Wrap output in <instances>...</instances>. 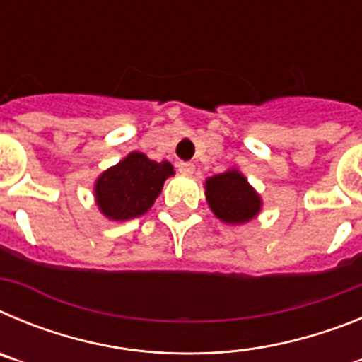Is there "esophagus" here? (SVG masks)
Instances as JSON below:
<instances>
[{"label": "esophagus", "instance_id": "esophagus-1", "mask_svg": "<svg viewBox=\"0 0 362 362\" xmlns=\"http://www.w3.org/2000/svg\"><path fill=\"white\" fill-rule=\"evenodd\" d=\"M177 170L181 175H192L194 174V170H196V166L192 165V163L181 161V163H177Z\"/></svg>", "mask_w": 362, "mask_h": 362}]
</instances>
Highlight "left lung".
<instances>
[{"instance_id": "left-lung-1", "label": "left lung", "mask_w": 362, "mask_h": 362, "mask_svg": "<svg viewBox=\"0 0 362 362\" xmlns=\"http://www.w3.org/2000/svg\"><path fill=\"white\" fill-rule=\"evenodd\" d=\"M204 196L214 216L226 225H245L263 209L257 190L238 168H228L206 179Z\"/></svg>"}]
</instances>
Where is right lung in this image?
I'll list each match as a JSON object with an SVG mask.
<instances>
[{"mask_svg": "<svg viewBox=\"0 0 362 362\" xmlns=\"http://www.w3.org/2000/svg\"><path fill=\"white\" fill-rule=\"evenodd\" d=\"M174 174V166L168 161L158 163L143 152H130L95 179V204L110 221L139 217L152 209L165 181Z\"/></svg>", "mask_w": 362, "mask_h": 362, "instance_id": "right-lung-1", "label": "right lung"}]
</instances>
